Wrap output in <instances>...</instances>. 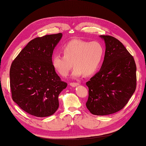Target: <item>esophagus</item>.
Wrapping results in <instances>:
<instances>
[{"label":"esophagus","instance_id":"1","mask_svg":"<svg viewBox=\"0 0 146 146\" xmlns=\"http://www.w3.org/2000/svg\"><path fill=\"white\" fill-rule=\"evenodd\" d=\"M79 85V84L78 83H76V82H71V83H70V85L71 87H76L77 85Z\"/></svg>","mask_w":146,"mask_h":146}]
</instances>
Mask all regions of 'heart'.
Returning <instances> with one entry per match:
<instances>
[{
  "instance_id": "heart-1",
  "label": "heart",
  "mask_w": 146,
  "mask_h": 146,
  "mask_svg": "<svg viewBox=\"0 0 146 146\" xmlns=\"http://www.w3.org/2000/svg\"><path fill=\"white\" fill-rule=\"evenodd\" d=\"M104 48L99 42L75 39L62 48L63 56L57 54L52 59V66L59 75L66 76L73 64V76L78 77L83 73L89 76L96 73L103 59Z\"/></svg>"
}]
</instances>
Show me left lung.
<instances>
[{
	"mask_svg": "<svg viewBox=\"0 0 146 146\" xmlns=\"http://www.w3.org/2000/svg\"><path fill=\"white\" fill-rule=\"evenodd\" d=\"M106 44L103 63L86 83V106L94 115L113 114L125 107L136 88V64L122 43L115 37L101 35Z\"/></svg>",
	"mask_w": 146,
	"mask_h": 146,
	"instance_id": "8db88e82",
	"label": "left lung"
}]
</instances>
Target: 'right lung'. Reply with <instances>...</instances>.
Wrapping results in <instances>:
<instances>
[{"label":"right lung","instance_id":"add662e5","mask_svg":"<svg viewBox=\"0 0 146 146\" xmlns=\"http://www.w3.org/2000/svg\"><path fill=\"white\" fill-rule=\"evenodd\" d=\"M62 36L59 33L31 40L11 64L13 100L30 115L49 116L58 109V96L67 84L54 70L52 56Z\"/></svg>","mask_w":146,"mask_h":146}]
</instances>
